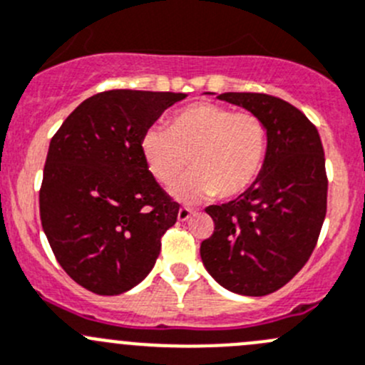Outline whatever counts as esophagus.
I'll return each mask as SVG.
<instances>
[{"label":"esophagus","mask_w":365,"mask_h":365,"mask_svg":"<svg viewBox=\"0 0 365 365\" xmlns=\"http://www.w3.org/2000/svg\"><path fill=\"white\" fill-rule=\"evenodd\" d=\"M190 214H192V208H189V207H180V210H178V221H187V219L190 217Z\"/></svg>","instance_id":"34e87169"}]
</instances>
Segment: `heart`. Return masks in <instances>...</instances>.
<instances>
[{
  "label": "heart",
  "mask_w": 365,
  "mask_h": 365,
  "mask_svg": "<svg viewBox=\"0 0 365 365\" xmlns=\"http://www.w3.org/2000/svg\"><path fill=\"white\" fill-rule=\"evenodd\" d=\"M139 150L148 173L162 185L175 182L190 162L194 171L173 187L178 200L200 201L215 194L233 197L260 175L267 132L253 112L197 101L176 110L165 128H148Z\"/></svg>",
  "instance_id": "obj_1"
}]
</instances>
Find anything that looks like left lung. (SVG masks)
<instances>
[{"mask_svg":"<svg viewBox=\"0 0 365 365\" xmlns=\"http://www.w3.org/2000/svg\"><path fill=\"white\" fill-rule=\"evenodd\" d=\"M217 98L262 119L267 151L246 192L205 208L214 233L201 242V260L228 291L271 294L302 271L319 239L328 196L323 143L314 123L280 98L264 93Z\"/></svg>","mask_w":365,"mask_h":365,"instance_id":"1","label":"left lung"}]
</instances>
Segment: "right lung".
<instances>
[{"instance_id":"1","label":"right lung","mask_w":365,"mask_h":365,"mask_svg":"<svg viewBox=\"0 0 365 365\" xmlns=\"http://www.w3.org/2000/svg\"><path fill=\"white\" fill-rule=\"evenodd\" d=\"M182 93L115 88L78 105L49 143L41 222L63 271L87 291H130L153 269L180 205L148 173L143 133Z\"/></svg>"}]
</instances>
